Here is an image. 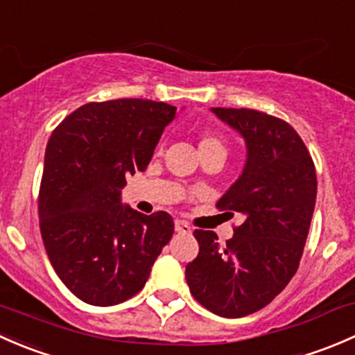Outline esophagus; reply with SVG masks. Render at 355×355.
I'll list each match as a JSON object with an SVG mask.
<instances>
[{
  "label": "esophagus",
  "instance_id": "34e87169",
  "mask_svg": "<svg viewBox=\"0 0 355 355\" xmlns=\"http://www.w3.org/2000/svg\"><path fill=\"white\" fill-rule=\"evenodd\" d=\"M175 230H177L178 234H192L191 225L185 223V221H182V220L175 221Z\"/></svg>",
  "mask_w": 355,
  "mask_h": 355
}]
</instances>
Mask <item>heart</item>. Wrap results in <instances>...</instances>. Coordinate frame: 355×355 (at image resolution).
<instances>
[{"mask_svg":"<svg viewBox=\"0 0 355 355\" xmlns=\"http://www.w3.org/2000/svg\"><path fill=\"white\" fill-rule=\"evenodd\" d=\"M163 149V142L157 146V153ZM199 153H221V155H227V142L216 132H202L199 137Z\"/></svg>","mask_w":355,"mask_h":355,"instance_id":"heart-1","label":"heart"}]
</instances>
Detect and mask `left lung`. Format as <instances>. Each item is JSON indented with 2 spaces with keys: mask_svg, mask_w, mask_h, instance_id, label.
Returning a JSON list of instances; mask_svg holds the SVG:
<instances>
[{
  "mask_svg": "<svg viewBox=\"0 0 355 355\" xmlns=\"http://www.w3.org/2000/svg\"><path fill=\"white\" fill-rule=\"evenodd\" d=\"M247 144L241 178L216 207L244 216L221 247L194 230L199 254L185 266L194 299L211 313L242 318L263 309L299 268L316 204V168L292 125L257 110L213 108Z\"/></svg>",
  "mask_w": 355,
  "mask_h": 355,
  "instance_id": "obj_1",
  "label": "left lung"
}]
</instances>
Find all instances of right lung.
Listing matches in <instances>:
<instances>
[{
  "label": "right lung",
  "mask_w": 355,
  "mask_h": 355,
  "mask_svg": "<svg viewBox=\"0 0 355 355\" xmlns=\"http://www.w3.org/2000/svg\"><path fill=\"white\" fill-rule=\"evenodd\" d=\"M177 108L151 99L87 103L53 130L39 189V227L65 287L92 306L144 288L173 235L164 211L121 206L125 177L144 171Z\"/></svg>",
  "instance_id": "right-lung-1"
}]
</instances>
